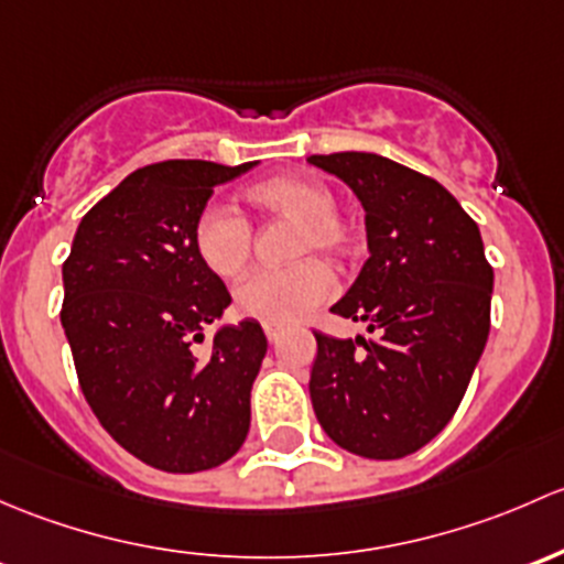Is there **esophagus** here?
<instances>
[{
	"label": "esophagus",
	"instance_id": "esophagus-1",
	"mask_svg": "<svg viewBox=\"0 0 564 564\" xmlns=\"http://www.w3.org/2000/svg\"><path fill=\"white\" fill-rule=\"evenodd\" d=\"M265 339H269L271 345H276V341H280V330H276L274 325H265Z\"/></svg>",
	"mask_w": 564,
	"mask_h": 564
}]
</instances>
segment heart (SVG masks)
Listing matches in <instances>:
<instances>
[{
	"instance_id": "obj_1",
	"label": "heart",
	"mask_w": 564,
	"mask_h": 564,
	"mask_svg": "<svg viewBox=\"0 0 564 564\" xmlns=\"http://www.w3.org/2000/svg\"><path fill=\"white\" fill-rule=\"evenodd\" d=\"M243 200L258 217L293 219L299 228L290 258L328 252L345 260L358 249V225L336 208V193L312 173H284L252 184ZM252 225L228 206H206L193 225V249L219 280H236L252 258ZM336 276L321 258H304L284 269H265L236 290V312L274 328L304 321L334 295Z\"/></svg>"
}]
</instances>
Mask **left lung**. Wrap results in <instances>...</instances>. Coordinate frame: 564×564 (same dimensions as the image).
Instances as JSON below:
<instances>
[{"instance_id": "left-lung-1", "label": "left lung", "mask_w": 564, "mask_h": 564, "mask_svg": "<svg viewBox=\"0 0 564 564\" xmlns=\"http://www.w3.org/2000/svg\"><path fill=\"white\" fill-rule=\"evenodd\" d=\"M367 212L369 260L334 315L369 339L315 330L310 397L323 432L364 458H402L454 417L491 325L495 269L475 219L434 178L380 154H312Z\"/></svg>"}]
</instances>
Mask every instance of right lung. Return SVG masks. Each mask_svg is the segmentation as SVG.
<instances>
[{
	"label": "right lung",
	"mask_w": 564,
	"mask_h": 564,
	"mask_svg": "<svg viewBox=\"0 0 564 564\" xmlns=\"http://www.w3.org/2000/svg\"><path fill=\"white\" fill-rule=\"evenodd\" d=\"M252 165L138 167L86 212L62 265V328L80 391L121 448L165 473L217 467L249 432V391L269 341L243 321L195 356L193 341L230 293L197 260L193 225L214 187Z\"/></svg>",
	"instance_id": "1"
}]
</instances>
